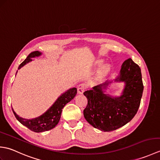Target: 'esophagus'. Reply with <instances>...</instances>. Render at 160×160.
Masks as SVG:
<instances>
[{
  "label": "esophagus",
  "instance_id": "esophagus-1",
  "mask_svg": "<svg viewBox=\"0 0 160 160\" xmlns=\"http://www.w3.org/2000/svg\"><path fill=\"white\" fill-rule=\"evenodd\" d=\"M86 87L84 84H80L78 87V94H82L84 93V90H85Z\"/></svg>",
  "mask_w": 160,
  "mask_h": 160
}]
</instances>
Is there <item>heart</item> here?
Listing matches in <instances>:
<instances>
[{"instance_id": "b5f03b06", "label": "heart", "mask_w": 160, "mask_h": 160, "mask_svg": "<svg viewBox=\"0 0 160 160\" xmlns=\"http://www.w3.org/2000/svg\"><path fill=\"white\" fill-rule=\"evenodd\" d=\"M102 62V61L101 60H98L95 63V66L97 67V66H99ZM110 71V66L108 65V64H104L102 67H101L100 69L98 70V71L97 72L96 74V80L98 81V82H100V81L102 80L104 78L106 77L108 73H109Z\"/></svg>"}]
</instances>
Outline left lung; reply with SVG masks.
<instances>
[{
	"mask_svg": "<svg viewBox=\"0 0 160 160\" xmlns=\"http://www.w3.org/2000/svg\"><path fill=\"white\" fill-rule=\"evenodd\" d=\"M115 82H124V88L119 97L105 93L112 81L94 87L84 95L88 100L83 111L84 118L94 128L112 131L130 122L140 107L144 86L140 67L131 58L126 60Z\"/></svg>",
	"mask_w": 160,
	"mask_h": 160,
	"instance_id": "obj_1",
	"label": "left lung"
}]
</instances>
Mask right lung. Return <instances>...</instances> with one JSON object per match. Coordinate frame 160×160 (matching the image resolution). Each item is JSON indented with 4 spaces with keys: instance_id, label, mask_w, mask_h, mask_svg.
<instances>
[{
    "instance_id": "add662e5",
    "label": "right lung",
    "mask_w": 160,
    "mask_h": 160,
    "mask_svg": "<svg viewBox=\"0 0 160 160\" xmlns=\"http://www.w3.org/2000/svg\"><path fill=\"white\" fill-rule=\"evenodd\" d=\"M40 55H42V53L38 52V51H36V52H33L29 53L27 58L20 64L18 69H20L27 63L32 61V58L38 57ZM17 72H18V71H16V73ZM76 93L77 89L75 87L67 90L66 92L63 93L60 97H58L52 106L45 113H44L38 118H33L31 120H28V119L19 117V115L16 113L13 108L12 111L17 120L31 131L36 132L47 131L53 128L58 124L60 119L61 113H62L63 107L65 106V104L69 102L71 100L73 99Z\"/></svg>"
}]
</instances>
